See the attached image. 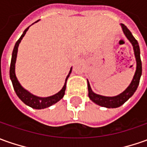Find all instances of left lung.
I'll return each mask as SVG.
<instances>
[{
    "label": "left lung",
    "mask_w": 147,
    "mask_h": 147,
    "mask_svg": "<svg viewBox=\"0 0 147 147\" xmlns=\"http://www.w3.org/2000/svg\"><path fill=\"white\" fill-rule=\"evenodd\" d=\"M121 27L123 30L125 35L128 38L129 41L132 43L134 51V55L137 61V68L134 76L133 78L132 82L130 83L129 86L122 93H121L118 96H104L100 95L94 93L91 89L90 84L88 81V96L89 98L98 105H100L102 107L106 108H117L122 105L126 100H128L129 97H131L133 94L137 90V88L139 84L141 76H142V61L140 58V48L138 42L134 37L133 36L131 32L129 31L128 28L126 27L124 24H121Z\"/></svg>",
    "instance_id": "left-lung-1"
}]
</instances>
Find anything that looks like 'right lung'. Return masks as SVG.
<instances>
[{
    "label": "right lung",
    "mask_w": 147,
    "mask_h": 147,
    "mask_svg": "<svg viewBox=\"0 0 147 147\" xmlns=\"http://www.w3.org/2000/svg\"><path fill=\"white\" fill-rule=\"evenodd\" d=\"M29 27H27L24 30L23 34L20 37V38L17 41V42H16V44L14 46V48H13V54H12V59H11L9 76H10V79L11 80H12V83H13V88H14L15 92H16V94L18 95V96L19 98L21 99L26 105H27L28 106L33 108V109H41L50 107L51 105H52L54 104L57 103L59 100H60L63 97L66 90L67 80V78L69 77V75L71 72V68L70 70L69 74L67 75V76L66 78L65 84H64V85L63 87V88L58 93L53 95L51 96L44 97V98L38 97V96H36L34 95L31 94L27 90H26L25 88H23L22 86L20 84V83L18 82V79L16 77V75H15V63H16V59H17V54H18V49L19 43L21 42L22 38L25 36Z\"/></svg>",
    "instance_id": "1"
}]
</instances>
